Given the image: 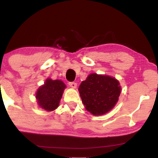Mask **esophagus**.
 <instances>
[{"mask_svg":"<svg viewBox=\"0 0 158 158\" xmlns=\"http://www.w3.org/2000/svg\"><path fill=\"white\" fill-rule=\"evenodd\" d=\"M69 85H70V87H71L72 88H77V83L74 82V81H71V82H69Z\"/></svg>","mask_w":158,"mask_h":158,"instance_id":"esophagus-1","label":"esophagus"}]
</instances>
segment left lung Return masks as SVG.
Wrapping results in <instances>:
<instances>
[{
    "label": "left lung",
    "mask_w": 158,
    "mask_h": 158,
    "mask_svg": "<svg viewBox=\"0 0 158 158\" xmlns=\"http://www.w3.org/2000/svg\"><path fill=\"white\" fill-rule=\"evenodd\" d=\"M79 92L86 110L99 116L108 113L115 106L121 88L115 78L91 73L79 85Z\"/></svg>",
    "instance_id": "left-lung-1"
}]
</instances>
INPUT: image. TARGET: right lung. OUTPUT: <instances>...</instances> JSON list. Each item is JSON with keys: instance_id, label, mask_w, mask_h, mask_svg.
<instances>
[{"instance_id": "add662e5", "label": "right lung", "mask_w": 158, "mask_h": 158, "mask_svg": "<svg viewBox=\"0 0 158 158\" xmlns=\"http://www.w3.org/2000/svg\"><path fill=\"white\" fill-rule=\"evenodd\" d=\"M66 85L62 81L48 79L44 85L41 86L36 92V99L39 106L48 111L56 109L62 97Z\"/></svg>"}]
</instances>
